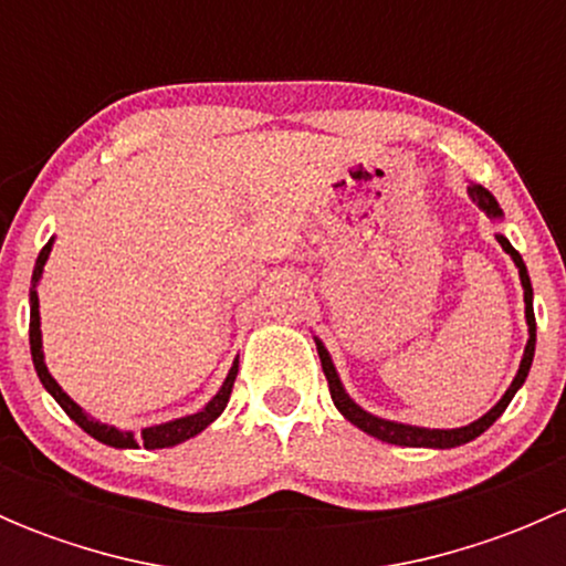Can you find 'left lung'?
<instances>
[{"mask_svg": "<svg viewBox=\"0 0 566 566\" xmlns=\"http://www.w3.org/2000/svg\"><path fill=\"white\" fill-rule=\"evenodd\" d=\"M468 197H471L473 202H476L479 208H482L484 213H488L493 221L504 219V210H501V205L495 202V197L484 186H479V182H471V186H468ZM495 241L501 243V249H504L506 254L512 256V262H515L517 276H521V284H523V304H526V323H528L526 350H523L521 367H517L515 380H512L510 389L504 391V397H501L499 402H495L493 408L488 410V413L479 416L476 421H471V424H465V427H454V430H430V427H416V424H402V421L380 419V416L364 410L361 405H358L356 399H353L350 394L345 391V386H342V380H339V373H336L334 361H331V353L325 350L323 342H319L315 336L317 356H319V364H323L325 380H328L331 399H334L336 410H339V413L345 416L350 424H356L358 430H364L367 436L378 438V441L394 443V447L454 449V447H462V443H468V441H473V438L482 436V432L488 430V427H493V421L499 419L501 413H504L506 405L512 402V397H515L517 389H521V386L526 384V378H528V369H531V361H534V347H536V319H534V290H531L526 262H523V256L517 254L515 247L506 241V235H501V232H499V235H495Z\"/></svg>", "mask_w": 566, "mask_h": 566, "instance_id": "1", "label": "left lung"}]
</instances>
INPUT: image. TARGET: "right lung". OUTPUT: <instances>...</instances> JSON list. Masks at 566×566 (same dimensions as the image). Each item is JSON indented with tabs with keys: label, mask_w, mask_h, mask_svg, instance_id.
<instances>
[{
	"label": "right lung",
	"mask_w": 566,
	"mask_h": 566,
	"mask_svg": "<svg viewBox=\"0 0 566 566\" xmlns=\"http://www.w3.org/2000/svg\"><path fill=\"white\" fill-rule=\"evenodd\" d=\"M51 247H54V238H49V243H45L43 249H40L38 260H35V271H32V287H30V350H32V364H35V373L40 378V384H43V389L51 394V397L60 402V408L65 410L67 416H71L73 421H76L78 427H82L87 436H93L95 441L106 443V447H114V449H169V447H177V443L188 441V438L199 436V432L205 430V427L213 424L216 419H219L221 413H224L227 402H230V394H232V386H235V378H238V358L232 361L230 373H227L224 384H221V389L216 391V397L210 399L208 405H205L202 410H197V413L191 416H182V419H172V421H164V424H153V427H145V430L136 436L134 430H119V427H112V424H104V421H98L95 416H90L87 410L82 408V405L73 402L71 397H67L65 391H62V386L56 384L54 378H51L49 367H45V356H43V334H40V301H38V282L40 276H43V268H45V260H49L51 254Z\"/></svg>",
	"instance_id": "right-lung-1"
}]
</instances>
